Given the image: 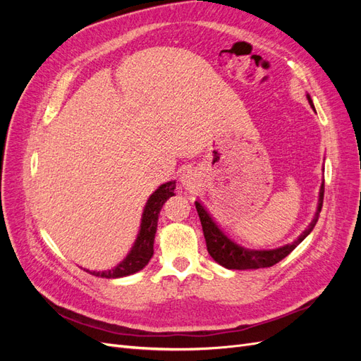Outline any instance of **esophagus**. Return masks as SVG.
I'll return each instance as SVG.
<instances>
[{
  "mask_svg": "<svg viewBox=\"0 0 361 361\" xmlns=\"http://www.w3.org/2000/svg\"><path fill=\"white\" fill-rule=\"evenodd\" d=\"M182 183L185 185V187L187 188H190V187H192V176L190 173H187V174H183L182 176Z\"/></svg>",
  "mask_w": 361,
  "mask_h": 361,
  "instance_id": "1",
  "label": "esophagus"
}]
</instances>
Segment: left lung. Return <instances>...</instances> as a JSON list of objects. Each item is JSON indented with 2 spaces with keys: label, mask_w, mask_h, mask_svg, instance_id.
Wrapping results in <instances>:
<instances>
[{
  "label": "left lung",
  "mask_w": 361,
  "mask_h": 361,
  "mask_svg": "<svg viewBox=\"0 0 361 361\" xmlns=\"http://www.w3.org/2000/svg\"><path fill=\"white\" fill-rule=\"evenodd\" d=\"M307 99L314 110L310 94H307ZM322 203H324V182L321 185V191H319L318 211H316L312 223L292 244H286L274 250H253V248H245L243 245L236 244L221 231L220 227H218V224L212 220L211 214L204 209V206L200 202H195V209H197L200 223L203 227L207 253L211 255V257L215 262H218V264L227 269H257V268H268V267L276 265L277 262L285 259L295 247L304 241L305 236L313 231V227L316 226V223H318L319 212L322 209Z\"/></svg>",
  "instance_id": "8db88e82"
}]
</instances>
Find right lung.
Here are the masks:
<instances>
[{
    "label": "right lung",
    "instance_id": "right-lung-1",
    "mask_svg": "<svg viewBox=\"0 0 361 361\" xmlns=\"http://www.w3.org/2000/svg\"><path fill=\"white\" fill-rule=\"evenodd\" d=\"M174 188H176V182L170 180L162 183L161 187L150 195L143 216H141V226H140V233L135 239L134 247L130 248L128 256L120 262L117 267L108 271H89L90 274L102 279H118V277H126L143 269L147 264L150 257L154 256V241H155V233L158 227V215L161 212L162 204L167 202L169 197L174 195Z\"/></svg>",
    "mask_w": 361,
    "mask_h": 361
}]
</instances>
